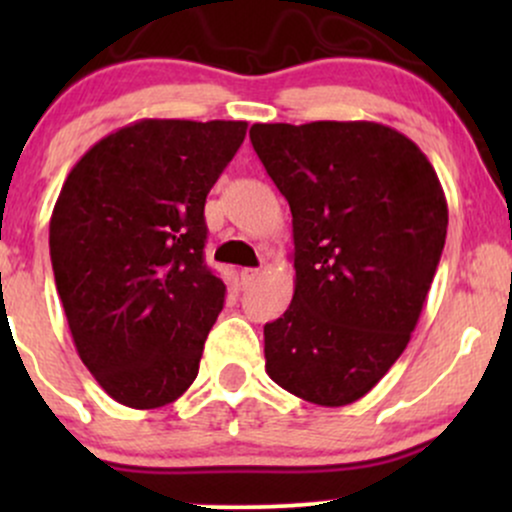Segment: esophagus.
I'll return each mask as SVG.
<instances>
[{
	"mask_svg": "<svg viewBox=\"0 0 512 512\" xmlns=\"http://www.w3.org/2000/svg\"><path fill=\"white\" fill-rule=\"evenodd\" d=\"M257 276H260V269H252V267H245L240 269V284L248 289V286H252L257 281Z\"/></svg>",
	"mask_w": 512,
	"mask_h": 512,
	"instance_id": "1",
	"label": "esophagus"
}]
</instances>
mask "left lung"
Wrapping results in <instances>:
<instances>
[{"instance_id": "1", "label": "left lung", "mask_w": 512, "mask_h": 512, "mask_svg": "<svg viewBox=\"0 0 512 512\" xmlns=\"http://www.w3.org/2000/svg\"><path fill=\"white\" fill-rule=\"evenodd\" d=\"M250 142L293 216L296 289L264 325V368L305 402L344 407L407 349L448 233L443 185L380 122L252 125Z\"/></svg>"}]
</instances>
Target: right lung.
I'll use <instances>...</instances> for the list:
<instances>
[{
    "instance_id": "right-lung-1",
    "label": "right lung",
    "mask_w": 512,
    "mask_h": 512,
    "mask_svg": "<svg viewBox=\"0 0 512 512\" xmlns=\"http://www.w3.org/2000/svg\"><path fill=\"white\" fill-rule=\"evenodd\" d=\"M248 122L137 120L76 161L50 260L84 366L115 402L158 409L197 378L226 286L204 264V202Z\"/></svg>"
}]
</instances>
